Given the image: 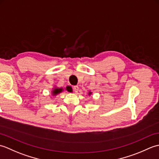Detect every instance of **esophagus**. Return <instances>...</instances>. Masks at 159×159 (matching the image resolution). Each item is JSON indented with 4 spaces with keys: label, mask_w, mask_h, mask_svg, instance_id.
Here are the masks:
<instances>
[{
    "label": "esophagus",
    "mask_w": 159,
    "mask_h": 159,
    "mask_svg": "<svg viewBox=\"0 0 159 159\" xmlns=\"http://www.w3.org/2000/svg\"><path fill=\"white\" fill-rule=\"evenodd\" d=\"M79 86H74L73 87V89H74V92H78V91H79Z\"/></svg>",
    "instance_id": "34e87169"
}]
</instances>
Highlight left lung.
<instances>
[{
    "mask_svg": "<svg viewBox=\"0 0 159 159\" xmlns=\"http://www.w3.org/2000/svg\"><path fill=\"white\" fill-rule=\"evenodd\" d=\"M92 92H89V93H88V95H89V96H90V95H91V94H92Z\"/></svg>",
    "mask_w": 159,
    "mask_h": 159,
    "instance_id": "obj_1",
    "label": "left lung"
}]
</instances>
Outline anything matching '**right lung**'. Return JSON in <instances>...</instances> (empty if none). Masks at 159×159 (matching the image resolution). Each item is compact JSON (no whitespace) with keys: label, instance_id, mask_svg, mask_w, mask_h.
<instances>
[{"label":"right lung","instance_id":"right-lung-1","mask_svg":"<svg viewBox=\"0 0 159 159\" xmlns=\"http://www.w3.org/2000/svg\"><path fill=\"white\" fill-rule=\"evenodd\" d=\"M62 92V89L59 88V89H54L52 92V94L53 96H56L57 94H59Z\"/></svg>","mask_w":159,"mask_h":159}]
</instances>
